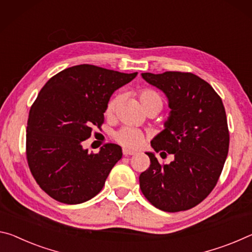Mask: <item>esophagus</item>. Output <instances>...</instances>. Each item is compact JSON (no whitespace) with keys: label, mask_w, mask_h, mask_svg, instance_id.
Segmentation results:
<instances>
[{"label":"esophagus","mask_w":252,"mask_h":252,"mask_svg":"<svg viewBox=\"0 0 252 252\" xmlns=\"http://www.w3.org/2000/svg\"><path fill=\"white\" fill-rule=\"evenodd\" d=\"M123 154L125 156H128V155H135V152L133 151H129V150H126V148H124L123 150Z\"/></svg>","instance_id":"obj_1"}]
</instances>
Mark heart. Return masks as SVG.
<instances>
[{"label":"heart","instance_id":"obj_1","mask_svg":"<svg viewBox=\"0 0 252 252\" xmlns=\"http://www.w3.org/2000/svg\"><path fill=\"white\" fill-rule=\"evenodd\" d=\"M138 98L139 101H141L142 107L145 111L152 108V107H158V108L162 109V98H160L159 94L153 89H142L141 92L138 93ZM119 102H121V96H119V94L110 99L108 104L106 106V117L111 118L115 116V113H116ZM114 139L118 144H121L123 147L129 148V150H136V148L142 146V144L145 141V136H144L142 131L137 128L125 126L122 127L121 129H118L116 133L114 134Z\"/></svg>","mask_w":252,"mask_h":252}]
</instances>
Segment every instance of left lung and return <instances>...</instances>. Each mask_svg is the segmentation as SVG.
<instances>
[{"instance_id": "8db88e82", "label": "left lung", "mask_w": 252, "mask_h": 252, "mask_svg": "<svg viewBox=\"0 0 252 252\" xmlns=\"http://www.w3.org/2000/svg\"><path fill=\"white\" fill-rule=\"evenodd\" d=\"M144 80L162 90L170 116L165 129L151 142L170 164H159L147 152L151 165L139 175L146 199L165 212L185 211L203 201L216 187L229 151L224 106L211 85L191 72L142 73Z\"/></svg>"}]
</instances>
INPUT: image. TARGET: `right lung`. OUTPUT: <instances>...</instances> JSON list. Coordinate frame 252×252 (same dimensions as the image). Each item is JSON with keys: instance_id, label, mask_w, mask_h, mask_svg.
<instances>
[{"instance_id": "add662e5", "label": "right lung", "mask_w": 252, "mask_h": 252, "mask_svg": "<svg viewBox=\"0 0 252 252\" xmlns=\"http://www.w3.org/2000/svg\"><path fill=\"white\" fill-rule=\"evenodd\" d=\"M136 76L79 64L57 73L40 90L29 113L27 159L36 183L52 199L79 204L101 191L122 158V147L110 143L89 154L81 144L94 126L100 128L115 90Z\"/></svg>"}]
</instances>
